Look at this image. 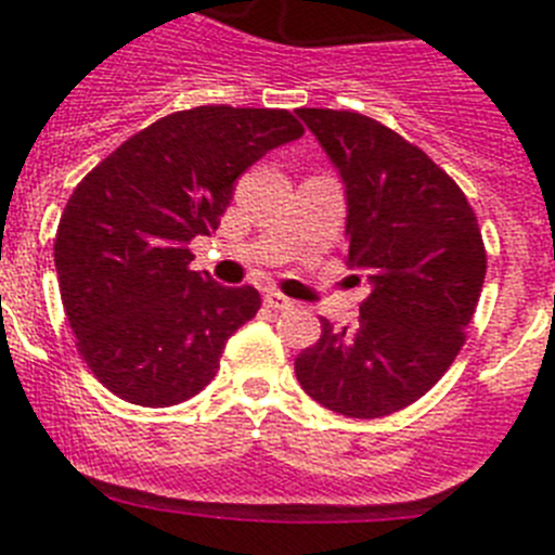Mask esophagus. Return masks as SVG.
<instances>
[{
	"label": "esophagus",
	"instance_id": "34e87169",
	"mask_svg": "<svg viewBox=\"0 0 555 555\" xmlns=\"http://www.w3.org/2000/svg\"><path fill=\"white\" fill-rule=\"evenodd\" d=\"M263 302H267L269 308H274V311H283V308L294 306V302L288 300V297H283L281 292H267V294H263Z\"/></svg>",
	"mask_w": 555,
	"mask_h": 555
}]
</instances>
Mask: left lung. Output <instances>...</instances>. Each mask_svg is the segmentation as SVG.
<instances>
[{
  "label": "left lung",
  "mask_w": 555,
  "mask_h": 555,
  "mask_svg": "<svg viewBox=\"0 0 555 555\" xmlns=\"http://www.w3.org/2000/svg\"><path fill=\"white\" fill-rule=\"evenodd\" d=\"M347 197V267L370 294L352 325L322 320L297 356L308 397L356 420L395 414L425 395L464 347L487 249L464 191L423 150L350 111L300 107Z\"/></svg>",
  "instance_id": "obj_1"
}]
</instances>
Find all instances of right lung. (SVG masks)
I'll return each mask as SVG.
<instances>
[{
    "mask_svg": "<svg viewBox=\"0 0 555 555\" xmlns=\"http://www.w3.org/2000/svg\"><path fill=\"white\" fill-rule=\"evenodd\" d=\"M302 125L272 107L164 116L88 171L55 235L63 308L88 370L135 405H178L214 380L228 338L261 308L253 286L191 272L235 180Z\"/></svg>",
    "mask_w": 555,
    "mask_h": 555,
    "instance_id": "add662e5",
    "label": "right lung"
}]
</instances>
